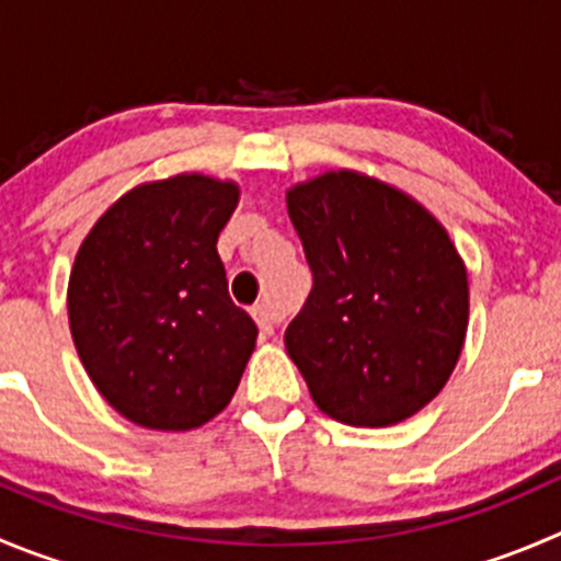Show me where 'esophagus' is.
<instances>
[{
    "label": "esophagus",
    "mask_w": 561,
    "mask_h": 561,
    "mask_svg": "<svg viewBox=\"0 0 561 561\" xmlns=\"http://www.w3.org/2000/svg\"><path fill=\"white\" fill-rule=\"evenodd\" d=\"M253 319L259 322L261 333L272 335V333H275V324L280 322V313H277L275 308L270 306V302H259V306L253 308Z\"/></svg>",
    "instance_id": "esophagus-1"
}]
</instances>
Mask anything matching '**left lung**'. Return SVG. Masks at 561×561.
I'll return each instance as SVG.
<instances>
[{
    "instance_id": "left-lung-1",
    "label": "left lung",
    "mask_w": 561,
    "mask_h": 561,
    "mask_svg": "<svg viewBox=\"0 0 561 561\" xmlns=\"http://www.w3.org/2000/svg\"><path fill=\"white\" fill-rule=\"evenodd\" d=\"M313 272L286 352L313 402L350 426H391L449 382L468 330V270L408 192L328 170L286 190Z\"/></svg>"
}]
</instances>
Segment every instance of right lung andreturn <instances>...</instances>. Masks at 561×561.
I'll list each match as a JSON object with an SVG mask.
<instances>
[{
  "label": "right lung",
  "mask_w": 561,
  "mask_h": 561,
  "mask_svg": "<svg viewBox=\"0 0 561 561\" xmlns=\"http://www.w3.org/2000/svg\"><path fill=\"white\" fill-rule=\"evenodd\" d=\"M237 204V181H146L79 244L68 277L73 346L95 391L131 424L197 430L237 393L259 335L228 297L217 253Z\"/></svg>",
  "instance_id": "add662e5"
}]
</instances>
